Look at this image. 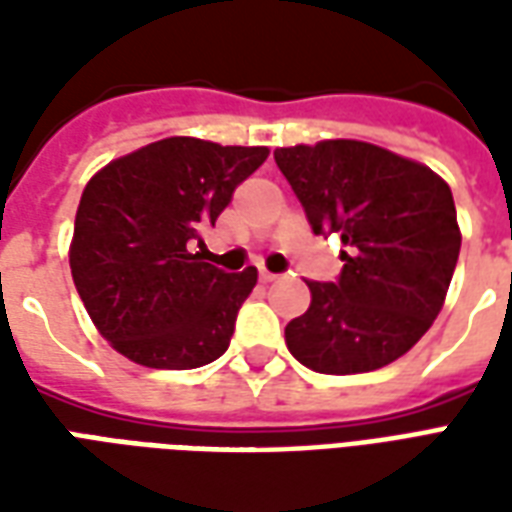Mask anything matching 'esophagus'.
I'll return each instance as SVG.
<instances>
[{
	"mask_svg": "<svg viewBox=\"0 0 512 512\" xmlns=\"http://www.w3.org/2000/svg\"><path fill=\"white\" fill-rule=\"evenodd\" d=\"M274 279H279V274H271L266 268H260V282H274Z\"/></svg>",
	"mask_w": 512,
	"mask_h": 512,
	"instance_id": "obj_1",
	"label": "esophagus"
}]
</instances>
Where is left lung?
Here are the masks:
<instances>
[{
  "mask_svg": "<svg viewBox=\"0 0 512 512\" xmlns=\"http://www.w3.org/2000/svg\"><path fill=\"white\" fill-rule=\"evenodd\" d=\"M279 172L315 235H340L343 271L307 282L310 310L285 326L315 373L354 376L395 362L436 321L461 252L452 191L384 147L329 139L277 147Z\"/></svg>",
  "mask_w": 512,
  "mask_h": 512,
  "instance_id": "1",
  "label": "left lung"
}]
</instances>
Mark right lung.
<instances>
[{
  "instance_id": "add662e5",
  "label": "right lung",
  "mask_w": 512,
  "mask_h": 512,
  "mask_svg": "<svg viewBox=\"0 0 512 512\" xmlns=\"http://www.w3.org/2000/svg\"><path fill=\"white\" fill-rule=\"evenodd\" d=\"M266 158L268 147L169 136L106 164L87 183L71 274L115 351L156 370H191L227 351L257 268L227 274L191 255V244Z\"/></svg>"
}]
</instances>
